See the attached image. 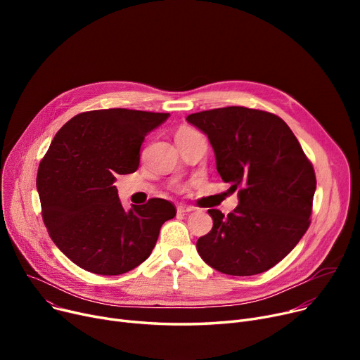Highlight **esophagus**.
I'll list each match as a JSON object with an SVG mask.
<instances>
[{
    "mask_svg": "<svg viewBox=\"0 0 360 360\" xmlns=\"http://www.w3.org/2000/svg\"><path fill=\"white\" fill-rule=\"evenodd\" d=\"M176 212H178V213H182V214H185V213H191V212H194V207H191V205H185V204H179V205L176 207Z\"/></svg>",
    "mask_w": 360,
    "mask_h": 360,
    "instance_id": "1",
    "label": "esophagus"
}]
</instances>
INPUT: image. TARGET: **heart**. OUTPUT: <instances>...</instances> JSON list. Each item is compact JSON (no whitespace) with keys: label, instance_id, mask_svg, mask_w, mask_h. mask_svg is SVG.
<instances>
[{"label":"heart","instance_id":"heart-1","mask_svg":"<svg viewBox=\"0 0 360 360\" xmlns=\"http://www.w3.org/2000/svg\"><path fill=\"white\" fill-rule=\"evenodd\" d=\"M193 134H197V131L191 127H181L178 131H176V139H181V137H188V136H193Z\"/></svg>","mask_w":360,"mask_h":360}]
</instances>
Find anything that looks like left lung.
Returning <instances> with one entry per match:
<instances>
[{
	"label": "left lung",
	"instance_id": "obj_1",
	"mask_svg": "<svg viewBox=\"0 0 360 360\" xmlns=\"http://www.w3.org/2000/svg\"><path fill=\"white\" fill-rule=\"evenodd\" d=\"M186 121L209 137L223 182L239 204L224 216L210 209L213 229L197 240L200 257L229 276L274 267L309 228L315 172L288 124L274 113L228 106Z\"/></svg>",
	"mask_w": 360,
	"mask_h": 360
}]
</instances>
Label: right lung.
I'll return each instance as SVG.
<instances>
[{"mask_svg": "<svg viewBox=\"0 0 360 360\" xmlns=\"http://www.w3.org/2000/svg\"><path fill=\"white\" fill-rule=\"evenodd\" d=\"M169 113L132 109L83 112L56 132L36 178L42 217L60 251L83 270L118 276L146 261L172 202L151 198L125 210L117 175L136 172L140 147Z\"/></svg>", "mask_w": 360, "mask_h": 360, "instance_id": "obj_1", "label": "right lung"}]
</instances>
